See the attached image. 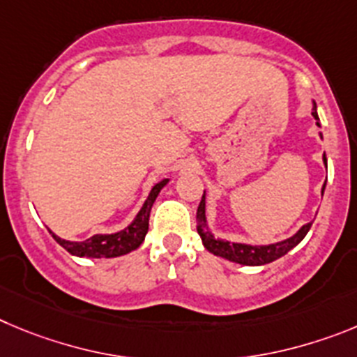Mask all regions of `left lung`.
<instances>
[{
  "mask_svg": "<svg viewBox=\"0 0 357 357\" xmlns=\"http://www.w3.org/2000/svg\"><path fill=\"white\" fill-rule=\"evenodd\" d=\"M311 114H313L314 119H319V114H317V105L313 101V108H311ZM317 126L320 128V123L317 121ZM320 139H322V133L319 131ZM324 163H326L327 169V158L326 153L322 156ZM324 190H326V183L322 186V195ZM311 224L307 222L304 224L301 229L297 231L295 234H291L290 238L281 240V242H274V243H266V245H252V243H242V242H229V240H222V238H215L213 233L208 227V220H206V190L202 194L201 204L197 208V233L202 240V245L206 247L210 250L211 255L220 256L224 259H229L233 263H240V265H247V266H259V265H266V263H272L275 259L282 258V256L290 252L295 245L303 242V238L310 231Z\"/></svg>",
  "mask_w": 357,
  "mask_h": 357,
  "instance_id": "left-lung-1",
  "label": "left lung"
}]
</instances>
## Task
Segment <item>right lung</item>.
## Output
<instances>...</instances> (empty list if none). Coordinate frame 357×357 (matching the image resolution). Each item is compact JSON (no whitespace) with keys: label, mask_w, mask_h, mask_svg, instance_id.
<instances>
[{"label":"right lung","mask_w":357,"mask_h":357,"mask_svg":"<svg viewBox=\"0 0 357 357\" xmlns=\"http://www.w3.org/2000/svg\"><path fill=\"white\" fill-rule=\"evenodd\" d=\"M171 181L169 178L162 179L160 183H156L153 188H151V194L147 195V199L144 201L142 208L135 218L128 224L124 229L117 231V233L110 234H94L91 238L83 240V242H70V240L60 238L59 234H54L53 231H50L51 236H53L67 252H70L73 256H78V258H117V256H124L131 250L139 249L140 243L146 238L147 229H149V215L151 208L155 204L156 197L162 192L163 186Z\"/></svg>","instance_id":"add662e5"}]
</instances>
